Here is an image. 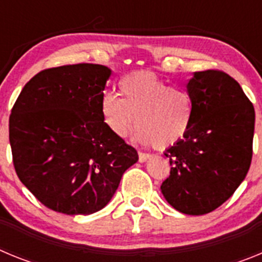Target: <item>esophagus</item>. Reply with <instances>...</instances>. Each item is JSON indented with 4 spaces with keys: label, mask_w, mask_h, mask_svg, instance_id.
I'll return each mask as SVG.
<instances>
[{
    "label": "esophagus",
    "mask_w": 262,
    "mask_h": 262,
    "mask_svg": "<svg viewBox=\"0 0 262 262\" xmlns=\"http://www.w3.org/2000/svg\"><path fill=\"white\" fill-rule=\"evenodd\" d=\"M151 157V155L149 154H143V152H139V161L140 163H145L148 159Z\"/></svg>",
    "instance_id": "obj_1"
}]
</instances>
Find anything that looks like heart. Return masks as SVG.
Listing matches in <instances>:
<instances>
[{
  "label": "heart",
  "mask_w": 262,
  "mask_h": 262,
  "mask_svg": "<svg viewBox=\"0 0 262 262\" xmlns=\"http://www.w3.org/2000/svg\"><path fill=\"white\" fill-rule=\"evenodd\" d=\"M118 88L119 97L106 93L99 103L103 123L115 138L126 139L135 120L142 144L168 148L186 135L193 120V99L186 90L147 71L124 76Z\"/></svg>",
  "instance_id": "1"
}]
</instances>
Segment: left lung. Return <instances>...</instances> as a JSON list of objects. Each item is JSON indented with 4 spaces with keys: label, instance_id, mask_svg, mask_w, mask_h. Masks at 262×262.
I'll list each match as a JSON object with an SVG mask.
<instances>
[{
    "label": "left lung",
    "instance_id": "obj_1",
    "mask_svg": "<svg viewBox=\"0 0 262 262\" xmlns=\"http://www.w3.org/2000/svg\"><path fill=\"white\" fill-rule=\"evenodd\" d=\"M186 92L193 120L165 151L172 168L161 193L177 211L203 215L223 205L248 173L254 108L239 82L221 71L194 72Z\"/></svg>",
    "mask_w": 262,
    "mask_h": 262
}]
</instances>
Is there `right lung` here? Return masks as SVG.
Here are the masks:
<instances>
[{"label":"right lung","mask_w":262,"mask_h":262,"mask_svg":"<svg viewBox=\"0 0 262 262\" xmlns=\"http://www.w3.org/2000/svg\"><path fill=\"white\" fill-rule=\"evenodd\" d=\"M111 69L73 64L39 72L25 85L9 119L20 182L46 207L67 215L103 209L135 148L103 123L99 103Z\"/></svg>","instance_id":"1"}]
</instances>
